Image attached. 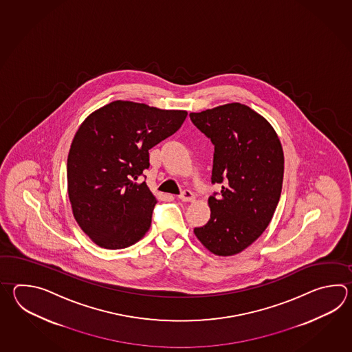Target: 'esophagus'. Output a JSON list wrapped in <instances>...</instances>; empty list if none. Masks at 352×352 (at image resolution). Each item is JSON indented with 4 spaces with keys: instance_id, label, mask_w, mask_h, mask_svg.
<instances>
[{
    "instance_id": "obj_1",
    "label": "esophagus",
    "mask_w": 352,
    "mask_h": 352,
    "mask_svg": "<svg viewBox=\"0 0 352 352\" xmlns=\"http://www.w3.org/2000/svg\"><path fill=\"white\" fill-rule=\"evenodd\" d=\"M179 199L181 200V201H194L195 195L192 194L190 190H185V191H182V192L179 195Z\"/></svg>"
}]
</instances>
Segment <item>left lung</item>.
I'll return each mask as SVG.
<instances>
[{"mask_svg":"<svg viewBox=\"0 0 352 352\" xmlns=\"http://www.w3.org/2000/svg\"><path fill=\"white\" fill-rule=\"evenodd\" d=\"M195 127L214 144L210 220L195 235L211 253L238 254L270 225L277 208L285 156L276 131L261 114L240 103L190 113Z\"/></svg>","mask_w":352,"mask_h":352,"instance_id":"8db88e82","label":"left lung"}]
</instances>
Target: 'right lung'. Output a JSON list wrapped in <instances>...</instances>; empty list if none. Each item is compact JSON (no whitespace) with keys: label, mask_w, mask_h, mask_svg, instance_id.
I'll return each instance as SVG.
<instances>
[{"label":"right lung","mask_w":352,"mask_h":352,"mask_svg":"<svg viewBox=\"0 0 352 352\" xmlns=\"http://www.w3.org/2000/svg\"><path fill=\"white\" fill-rule=\"evenodd\" d=\"M185 111L116 100L91 113L67 156V192L75 220L105 249H123L150 229L156 197L143 181L148 151L179 131Z\"/></svg>","instance_id":"right-lung-1"}]
</instances>
